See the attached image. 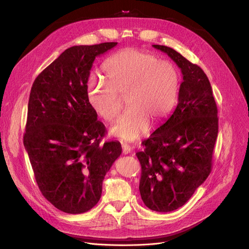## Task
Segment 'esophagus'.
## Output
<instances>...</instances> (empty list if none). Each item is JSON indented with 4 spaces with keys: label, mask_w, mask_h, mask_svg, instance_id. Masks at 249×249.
<instances>
[{
    "label": "esophagus",
    "mask_w": 249,
    "mask_h": 249,
    "mask_svg": "<svg viewBox=\"0 0 249 249\" xmlns=\"http://www.w3.org/2000/svg\"><path fill=\"white\" fill-rule=\"evenodd\" d=\"M131 147H130L129 145H127V144H123L122 145V152H123V154H128V153H130V151H131Z\"/></svg>",
    "instance_id": "esophagus-1"
}]
</instances>
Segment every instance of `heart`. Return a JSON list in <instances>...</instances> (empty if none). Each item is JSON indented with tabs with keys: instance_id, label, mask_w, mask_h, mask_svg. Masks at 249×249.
<instances>
[{
	"instance_id": "b5f03b06",
	"label": "heart",
	"mask_w": 249,
	"mask_h": 249,
	"mask_svg": "<svg viewBox=\"0 0 249 249\" xmlns=\"http://www.w3.org/2000/svg\"><path fill=\"white\" fill-rule=\"evenodd\" d=\"M107 83L91 78L87 89L90 108L105 121H112L122 104L118 95H126L128 110L110 129L113 136L127 142L139 139L149 126L172 111L179 87L175 65L159 60L150 52L136 48L123 49L104 64Z\"/></svg>"
}]
</instances>
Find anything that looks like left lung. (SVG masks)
<instances>
[{"label":"left lung","instance_id":"1","mask_svg":"<svg viewBox=\"0 0 249 249\" xmlns=\"http://www.w3.org/2000/svg\"><path fill=\"white\" fill-rule=\"evenodd\" d=\"M152 46L171 57L182 74L176 109L136 153L141 199L150 210L165 213L184 206L210 175L218 110L200 67L171 47Z\"/></svg>","mask_w":249,"mask_h":249}]
</instances>
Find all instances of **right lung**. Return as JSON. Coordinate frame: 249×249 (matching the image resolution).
<instances>
[{"label": "right lung", "mask_w": 249, "mask_h": 249, "mask_svg": "<svg viewBox=\"0 0 249 249\" xmlns=\"http://www.w3.org/2000/svg\"><path fill=\"white\" fill-rule=\"evenodd\" d=\"M117 44L68 48L31 88L24 146L39 190L65 213H85L99 202L104 178L122 152L119 141L101 142L106 128L87 99L96 57Z\"/></svg>", "instance_id": "add662e5"}]
</instances>
